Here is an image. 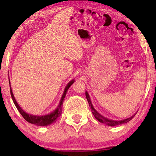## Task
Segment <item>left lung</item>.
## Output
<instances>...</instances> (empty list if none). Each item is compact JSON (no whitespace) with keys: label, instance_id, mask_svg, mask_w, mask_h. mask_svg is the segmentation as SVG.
Wrapping results in <instances>:
<instances>
[{"label":"left lung","instance_id":"left-lung-1","mask_svg":"<svg viewBox=\"0 0 156 156\" xmlns=\"http://www.w3.org/2000/svg\"><path fill=\"white\" fill-rule=\"evenodd\" d=\"M86 97H87V101H88V103H89V106H90V108H91V112H92V114H93L95 118L97 119V120L99 121V122L106 123V125L110 126H117V125L121 124V123H125L129 122V121H131V119H133V117L135 116V115H136V114H134L133 116H132L131 117H130V118L126 119H124V120H122V121H113V120H109V119L104 118V116H102L101 115H100V114H99V113H98V112H97V111H96V110L94 109V108L92 104H91L90 98H89V96L88 93H87V91H86Z\"/></svg>","mask_w":156,"mask_h":156}]
</instances>
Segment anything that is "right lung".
Returning a JSON list of instances; mask_svg holds the SVG:
<instances>
[{
	"label": "right lung",
	"instance_id": "add662e5",
	"mask_svg": "<svg viewBox=\"0 0 156 156\" xmlns=\"http://www.w3.org/2000/svg\"><path fill=\"white\" fill-rule=\"evenodd\" d=\"M74 83V80H72L70 82L69 84L67 85L66 88L65 89V91H64V94L62 97V99L60 100V102H59V105L58 106L56 109H55L54 112L51 113L50 114L48 115H44V116H34V115H31V114H28L27 113H25L24 111H23L22 108H20V106L18 105L17 101L15 99L13 94H12L11 87H10V94H11V97L12 101H13L15 105H16V108H18V112L20 113V114L22 115V116L25 119V121H27V122L33 123V124H35L36 126H46L50 125L55 122L62 114V104H63V101H64V98L65 97L66 93H67V91L68 90V89L69 88L70 86ZM10 84V82H9Z\"/></svg>",
	"mask_w": 156,
	"mask_h": 156
}]
</instances>
